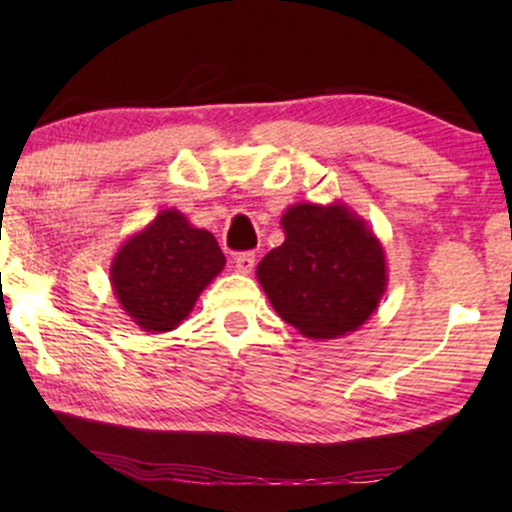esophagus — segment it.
<instances>
[{"mask_svg":"<svg viewBox=\"0 0 512 512\" xmlns=\"http://www.w3.org/2000/svg\"><path fill=\"white\" fill-rule=\"evenodd\" d=\"M256 265V254L254 251H244V254L235 256V270L242 272V275H249Z\"/></svg>","mask_w":512,"mask_h":512,"instance_id":"34e87169","label":"esophagus"}]
</instances>
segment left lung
<instances>
[{
    "label": "left lung",
    "mask_w": 512,
    "mask_h": 512,
    "mask_svg": "<svg viewBox=\"0 0 512 512\" xmlns=\"http://www.w3.org/2000/svg\"><path fill=\"white\" fill-rule=\"evenodd\" d=\"M284 242L256 279L272 310L310 340L359 331L380 305L389 272L373 228L345 202H298L282 214Z\"/></svg>",
    "instance_id": "obj_1"
}]
</instances>
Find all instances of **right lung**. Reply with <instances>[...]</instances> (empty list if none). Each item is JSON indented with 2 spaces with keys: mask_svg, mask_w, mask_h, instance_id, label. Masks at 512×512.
<instances>
[{
  "mask_svg": "<svg viewBox=\"0 0 512 512\" xmlns=\"http://www.w3.org/2000/svg\"><path fill=\"white\" fill-rule=\"evenodd\" d=\"M226 265L219 242L179 209H163L111 258L109 279L130 321L146 333L174 331Z\"/></svg>",
  "mask_w": 512,
  "mask_h": 512,
  "instance_id": "1",
  "label": "right lung"
}]
</instances>
